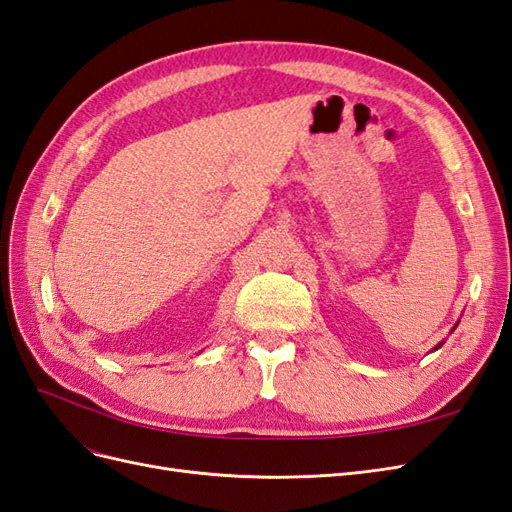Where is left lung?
I'll return each mask as SVG.
<instances>
[{"label":"left lung","instance_id":"8db88e82","mask_svg":"<svg viewBox=\"0 0 512 512\" xmlns=\"http://www.w3.org/2000/svg\"><path fill=\"white\" fill-rule=\"evenodd\" d=\"M457 324H459V320H457ZM457 324H455V327H453V329H451V331H455V329H457ZM442 344H444V342H440V344H438V346H436V348H433V350H438V348H442ZM433 350H431V352H433Z\"/></svg>","mask_w":512,"mask_h":512}]
</instances>
